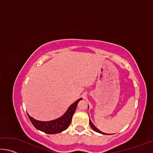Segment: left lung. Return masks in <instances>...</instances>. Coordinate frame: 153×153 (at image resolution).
I'll return each instance as SVG.
<instances>
[{"label":"left lung","instance_id":"obj_1","mask_svg":"<svg viewBox=\"0 0 153 153\" xmlns=\"http://www.w3.org/2000/svg\"><path fill=\"white\" fill-rule=\"evenodd\" d=\"M90 126H91V128H92V129H93V130H94V131H97V132H98V133H100V134H105V133L102 132V131H100L99 130V129H98V128H96V126H94V124H93V123H92V121H90Z\"/></svg>","mask_w":153,"mask_h":153}]
</instances>
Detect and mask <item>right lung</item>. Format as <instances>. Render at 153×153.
<instances>
[{
  "mask_svg": "<svg viewBox=\"0 0 153 153\" xmlns=\"http://www.w3.org/2000/svg\"><path fill=\"white\" fill-rule=\"evenodd\" d=\"M80 100H82V98L77 100L76 102L70 105V107L68 108V109L64 113L63 115L55 120L48 121H38L31 117L27 113L28 117H29L33 126L38 130L42 131L48 134L60 133L61 131L65 130L70 125L72 117H73L75 111H76L77 105Z\"/></svg>",
  "mask_w": 153,
  "mask_h": 153,
  "instance_id": "1",
  "label": "right lung"
}]
</instances>
